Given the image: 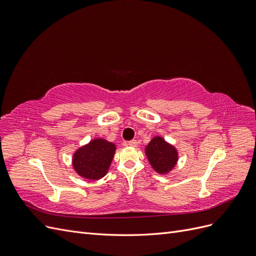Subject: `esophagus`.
Segmentation results:
<instances>
[{
  "mask_svg": "<svg viewBox=\"0 0 256 256\" xmlns=\"http://www.w3.org/2000/svg\"><path fill=\"white\" fill-rule=\"evenodd\" d=\"M128 145L129 146H132V147H136L138 146V142H136V140H131V141L128 142Z\"/></svg>",
  "mask_w": 256,
  "mask_h": 256,
  "instance_id": "1",
  "label": "esophagus"
}]
</instances>
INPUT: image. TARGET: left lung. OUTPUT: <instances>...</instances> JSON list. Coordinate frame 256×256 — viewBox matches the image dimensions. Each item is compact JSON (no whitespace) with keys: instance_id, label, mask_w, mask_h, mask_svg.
Masks as SVG:
<instances>
[{"instance_id":"left-lung-1","label":"left lung","mask_w":256,"mask_h":256,"mask_svg":"<svg viewBox=\"0 0 256 256\" xmlns=\"http://www.w3.org/2000/svg\"><path fill=\"white\" fill-rule=\"evenodd\" d=\"M145 154L152 168L159 174L171 172L178 161L177 150L161 136L152 138L145 147Z\"/></svg>"}]
</instances>
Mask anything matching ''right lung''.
<instances>
[{
	"mask_svg": "<svg viewBox=\"0 0 256 256\" xmlns=\"http://www.w3.org/2000/svg\"><path fill=\"white\" fill-rule=\"evenodd\" d=\"M115 150L114 143L104 138H94L74 154L72 166L74 171L85 180H100L108 173Z\"/></svg>",
	"mask_w": 256,
	"mask_h": 256,
	"instance_id": "add662e5",
	"label": "right lung"
}]
</instances>
